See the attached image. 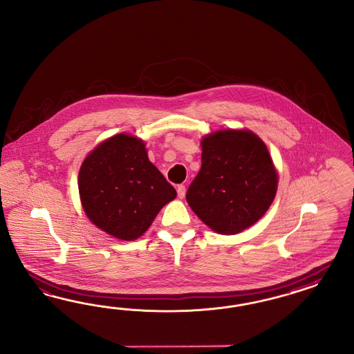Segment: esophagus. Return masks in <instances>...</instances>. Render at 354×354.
I'll return each instance as SVG.
<instances>
[{"label":"esophagus","mask_w":354,"mask_h":354,"mask_svg":"<svg viewBox=\"0 0 354 354\" xmlns=\"http://www.w3.org/2000/svg\"><path fill=\"white\" fill-rule=\"evenodd\" d=\"M176 192H178V197L179 198H183L184 196H185V187L180 184V185H178V188H176Z\"/></svg>","instance_id":"esophagus-1"}]
</instances>
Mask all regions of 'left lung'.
<instances>
[{"label": "left lung", "mask_w": 354, "mask_h": 354, "mask_svg": "<svg viewBox=\"0 0 354 354\" xmlns=\"http://www.w3.org/2000/svg\"><path fill=\"white\" fill-rule=\"evenodd\" d=\"M201 147V170L187 191V203L215 232L239 234L275 198L278 175L268 148L253 132L236 129L210 133Z\"/></svg>", "instance_id": "1"}]
</instances>
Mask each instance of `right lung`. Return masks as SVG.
I'll use <instances>...</instances> for the list:
<instances>
[{"mask_svg": "<svg viewBox=\"0 0 354 354\" xmlns=\"http://www.w3.org/2000/svg\"><path fill=\"white\" fill-rule=\"evenodd\" d=\"M79 193L93 225L120 240L142 235L176 191L149 161L141 140L119 133L101 142L79 171Z\"/></svg>", "mask_w": 354, "mask_h": 354, "instance_id": "right-lung-1", "label": "right lung"}]
</instances>
